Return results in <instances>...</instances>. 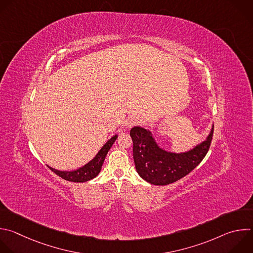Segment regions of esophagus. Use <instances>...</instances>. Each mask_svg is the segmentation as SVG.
I'll return each instance as SVG.
<instances>
[{"label": "esophagus", "instance_id": "34e87169", "mask_svg": "<svg viewBox=\"0 0 253 253\" xmlns=\"http://www.w3.org/2000/svg\"><path fill=\"white\" fill-rule=\"evenodd\" d=\"M142 123V118L137 116V115H132L130 117H128L125 121V126L127 128H130V127H133V126H136V125H140Z\"/></svg>", "mask_w": 253, "mask_h": 253}]
</instances>
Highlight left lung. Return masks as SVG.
Here are the masks:
<instances>
[{
    "label": "left lung",
    "mask_w": 253,
    "mask_h": 253,
    "mask_svg": "<svg viewBox=\"0 0 253 253\" xmlns=\"http://www.w3.org/2000/svg\"><path fill=\"white\" fill-rule=\"evenodd\" d=\"M213 129L202 144L193 150L174 154L158 147L151 133L141 127L130 131L133 141V158L136 170L141 178L150 184L165 186L182 179L191 173L207 155Z\"/></svg>",
    "instance_id": "8db88e82"
}]
</instances>
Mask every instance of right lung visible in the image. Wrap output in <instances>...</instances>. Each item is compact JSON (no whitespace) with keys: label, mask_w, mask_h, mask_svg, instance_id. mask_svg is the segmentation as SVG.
Returning a JSON list of instances; mask_svg holds the SVG:
<instances>
[{"label":"right lung","mask_w":253,"mask_h":253,"mask_svg":"<svg viewBox=\"0 0 253 253\" xmlns=\"http://www.w3.org/2000/svg\"><path fill=\"white\" fill-rule=\"evenodd\" d=\"M116 139H117V135L113 136L101 148V150L98 152V154L89 163H87L82 168H79L78 170H75L72 172H62V171H57L55 169H52V168H50V167H48V168L54 174H56L63 180H66L69 182H75V183L87 182V181L95 178L99 174V172L101 170V167L103 165V162L105 160V157Z\"/></svg>","instance_id":"add662e5"}]
</instances>
